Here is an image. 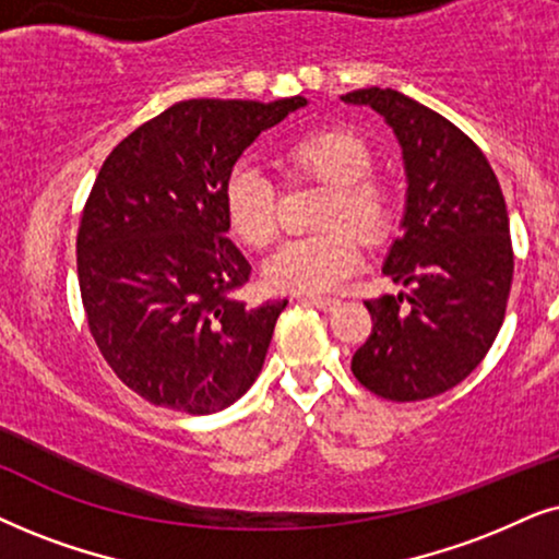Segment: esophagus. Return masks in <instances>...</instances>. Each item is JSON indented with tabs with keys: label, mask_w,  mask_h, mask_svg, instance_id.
<instances>
[{
	"label": "esophagus",
	"mask_w": 559,
	"mask_h": 559,
	"mask_svg": "<svg viewBox=\"0 0 559 559\" xmlns=\"http://www.w3.org/2000/svg\"><path fill=\"white\" fill-rule=\"evenodd\" d=\"M304 304H311V307L322 309V311H332L340 307L337 299H330V296H307V299H301Z\"/></svg>",
	"instance_id": "obj_1"
}]
</instances>
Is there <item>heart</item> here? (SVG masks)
<instances>
[{"mask_svg": "<svg viewBox=\"0 0 559 559\" xmlns=\"http://www.w3.org/2000/svg\"><path fill=\"white\" fill-rule=\"evenodd\" d=\"M288 174L332 183L319 225L334 227L322 235L296 237L265 260L267 286L288 294H326L349 278L362 263L353 227L366 242L381 240L389 229V193L373 176V153L349 128L309 132L281 151ZM222 212L237 240L265 248L275 235V191L250 163H237L222 183Z\"/></svg>", "mask_w": 559, "mask_h": 559, "instance_id": "b5f03b06", "label": "heart"}]
</instances>
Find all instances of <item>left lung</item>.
Returning <instances> with one entry per match:
<instances>
[{
    "instance_id": "8db88e82",
    "label": "left lung",
    "mask_w": 559,
    "mask_h": 559,
    "mask_svg": "<svg viewBox=\"0 0 559 559\" xmlns=\"http://www.w3.org/2000/svg\"><path fill=\"white\" fill-rule=\"evenodd\" d=\"M393 130L406 174L401 237L383 273L408 294L366 301L373 332L353 373L389 401H421L465 381L493 345L511 292L509 212L480 147L450 119L393 88H357Z\"/></svg>"
}]
</instances>
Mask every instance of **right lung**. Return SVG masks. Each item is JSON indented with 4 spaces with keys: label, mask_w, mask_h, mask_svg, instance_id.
I'll return each mask as SVG.
<instances>
[{
    "label": "right lung",
    "mask_w": 559,
    "mask_h": 559,
    "mask_svg": "<svg viewBox=\"0 0 559 559\" xmlns=\"http://www.w3.org/2000/svg\"><path fill=\"white\" fill-rule=\"evenodd\" d=\"M304 96L178 102L119 143L81 214L76 255L88 330L119 381L193 416L255 383L284 301L235 299L250 263L222 212L245 147Z\"/></svg>",
    "instance_id": "1"
}]
</instances>
